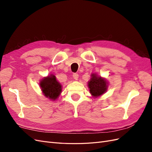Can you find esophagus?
Masks as SVG:
<instances>
[{
	"label": "esophagus",
	"mask_w": 152,
	"mask_h": 152,
	"mask_svg": "<svg viewBox=\"0 0 152 152\" xmlns=\"http://www.w3.org/2000/svg\"><path fill=\"white\" fill-rule=\"evenodd\" d=\"M73 77L75 80H77L78 79H79V75H78L77 73H74V74L73 75Z\"/></svg>",
	"instance_id": "34e87169"
}]
</instances>
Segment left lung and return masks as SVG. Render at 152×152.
<instances>
[{
  "instance_id": "8db88e82",
  "label": "left lung",
  "mask_w": 152,
  "mask_h": 152,
  "mask_svg": "<svg viewBox=\"0 0 152 152\" xmlns=\"http://www.w3.org/2000/svg\"><path fill=\"white\" fill-rule=\"evenodd\" d=\"M87 86L92 97L97 98L107 91L108 82L105 78L93 73L91 75V79L87 82Z\"/></svg>"
}]
</instances>
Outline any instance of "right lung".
Returning a JSON list of instances; mask_svg holds the SVG:
<instances>
[{
	"mask_svg": "<svg viewBox=\"0 0 152 152\" xmlns=\"http://www.w3.org/2000/svg\"><path fill=\"white\" fill-rule=\"evenodd\" d=\"M39 86L43 95L53 102L56 101L61 93L62 86L53 74L43 77L40 80Z\"/></svg>",
	"mask_w": 152,
	"mask_h": 152,
	"instance_id": "1",
	"label": "right lung"
}]
</instances>
